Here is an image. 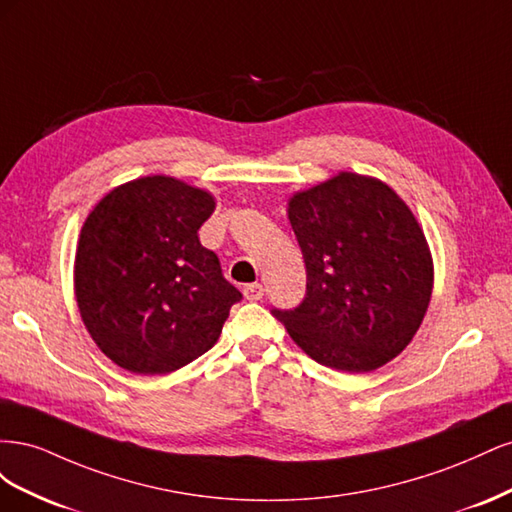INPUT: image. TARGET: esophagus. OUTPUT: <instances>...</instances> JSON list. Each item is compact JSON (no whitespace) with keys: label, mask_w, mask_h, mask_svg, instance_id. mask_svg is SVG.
Here are the masks:
<instances>
[{"label":"esophagus","mask_w":512,"mask_h":512,"mask_svg":"<svg viewBox=\"0 0 512 512\" xmlns=\"http://www.w3.org/2000/svg\"><path fill=\"white\" fill-rule=\"evenodd\" d=\"M243 294L247 301H260L262 297H265V288H262V284H247L243 288Z\"/></svg>","instance_id":"esophagus-1"}]
</instances>
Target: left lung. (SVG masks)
Segmentation results:
<instances>
[{
  "instance_id": "1",
  "label": "left lung",
  "mask_w": 512,
  "mask_h": 512,
  "mask_svg": "<svg viewBox=\"0 0 512 512\" xmlns=\"http://www.w3.org/2000/svg\"><path fill=\"white\" fill-rule=\"evenodd\" d=\"M305 260V299L273 309L305 354L363 374L389 363L421 327L433 288L427 239L380 179L339 173L288 200Z\"/></svg>"
}]
</instances>
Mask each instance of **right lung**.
I'll use <instances>...</instances> for the list:
<instances>
[{
    "label": "right lung",
    "mask_w": 512,
    "mask_h": 512,
    "mask_svg": "<svg viewBox=\"0 0 512 512\" xmlns=\"http://www.w3.org/2000/svg\"><path fill=\"white\" fill-rule=\"evenodd\" d=\"M215 198L175 177L119 185L87 215L74 294L91 339L119 367L170 374L218 342L241 292L198 228Z\"/></svg>",
    "instance_id": "1"
}]
</instances>
